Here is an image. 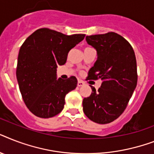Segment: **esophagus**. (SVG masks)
Masks as SVG:
<instances>
[{"label":"esophagus","instance_id":"34e87169","mask_svg":"<svg viewBox=\"0 0 154 154\" xmlns=\"http://www.w3.org/2000/svg\"><path fill=\"white\" fill-rule=\"evenodd\" d=\"M84 84H85V83H84L82 81H81V80H78V81H77V86H78V87L83 86Z\"/></svg>","mask_w":154,"mask_h":154}]
</instances>
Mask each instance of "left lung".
I'll use <instances>...</instances> for the list:
<instances>
[{
	"label": "left lung",
	"instance_id": "8db88e82",
	"mask_svg": "<svg viewBox=\"0 0 154 154\" xmlns=\"http://www.w3.org/2000/svg\"><path fill=\"white\" fill-rule=\"evenodd\" d=\"M96 49L97 60L88 71V79L102 80L100 88L84 98L83 111L90 120L106 124L124 112L138 81L134 51L122 36L115 32L86 36Z\"/></svg>",
	"mask_w": 154,
	"mask_h": 154
}]
</instances>
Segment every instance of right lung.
I'll return each instance as SVG.
<instances>
[{
  "mask_svg": "<svg viewBox=\"0 0 154 154\" xmlns=\"http://www.w3.org/2000/svg\"><path fill=\"white\" fill-rule=\"evenodd\" d=\"M85 35H66L48 28L36 30L19 51L16 78L25 104L39 118L57 116L64 108L65 97L75 89L77 80L57 79V66L66 62L71 49Z\"/></svg>",
  "mask_w": 154,
  "mask_h": 154,
  "instance_id": "right-lung-1",
  "label": "right lung"
}]
</instances>
